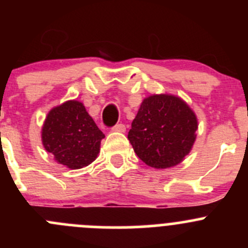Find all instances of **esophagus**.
I'll list each match as a JSON object with an SVG mask.
<instances>
[{
    "label": "esophagus",
    "mask_w": 248,
    "mask_h": 248,
    "mask_svg": "<svg viewBox=\"0 0 248 248\" xmlns=\"http://www.w3.org/2000/svg\"><path fill=\"white\" fill-rule=\"evenodd\" d=\"M112 132H119V133H124L126 132V126L124 124H119L111 128Z\"/></svg>",
    "instance_id": "34e87169"
}]
</instances>
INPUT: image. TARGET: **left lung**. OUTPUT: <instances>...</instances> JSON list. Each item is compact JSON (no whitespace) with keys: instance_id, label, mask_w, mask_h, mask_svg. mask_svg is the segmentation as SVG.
Wrapping results in <instances>:
<instances>
[{"instance_id":"8db88e82","label":"left lung","mask_w":248,"mask_h":248,"mask_svg":"<svg viewBox=\"0 0 248 248\" xmlns=\"http://www.w3.org/2000/svg\"><path fill=\"white\" fill-rule=\"evenodd\" d=\"M198 119L179 96L151 94L140 104L128 132L137 156L149 167L177 166L191 152L197 138Z\"/></svg>"}]
</instances>
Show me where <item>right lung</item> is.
<instances>
[{
	"label": "right lung",
	"instance_id": "obj_1",
	"mask_svg": "<svg viewBox=\"0 0 248 248\" xmlns=\"http://www.w3.org/2000/svg\"><path fill=\"white\" fill-rule=\"evenodd\" d=\"M104 134L81 102L71 99L47 112L42 127L44 149L69 169L91 164L101 150Z\"/></svg>",
	"mask_w": 248,
	"mask_h": 248
}]
</instances>
